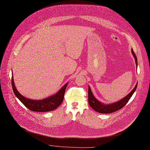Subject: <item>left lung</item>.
Masks as SVG:
<instances>
[{"label": "left lung", "mask_w": 150, "mask_h": 150, "mask_svg": "<svg viewBox=\"0 0 150 150\" xmlns=\"http://www.w3.org/2000/svg\"><path fill=\"white\" fill-rule=\"evenodd\" d=\"M132 53L133 54V56L134 57V58L136 59V66H137V59L136 54L134 52L133 50L132 49ZM137 86V83L136 84L135 88L132 89V91L127 95V96H126L125 98L123 99L120 100V101L116 102V103H112L110 105H104L103 103H101L100 101L97 100L95 97H93V94L91 92V88L89 86V90H88V103L89 105L91 106L92 109H93L95 111H96L98 112L102 113V114H109V113H112L114 112H115L118 110L120 109L123 107H124L126 104L128 103V101L129 100L132 96L133 95L134 92H135L136 88Z\"/></svg>", "instance_id": "obj_1"}]
</instances>
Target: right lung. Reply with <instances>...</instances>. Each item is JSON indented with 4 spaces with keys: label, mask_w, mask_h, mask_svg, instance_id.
I'll use <instances>...</instances> for the list:
<instances>
[{
    "label": "right lung",
    "mask_w": 150,
    "mask_h": 150,
    "mask_svg": "<svg viewBox=\"0 0 150 150\" xmlns=\"http://www.w3.org/2000/svg\"><path fill=\"white\" fill-rule=\"evenodd\" d=\"M11 84L13 92L18 99L30 111L35 112H47L57 108L64 99L65 91L68 83H66L63 87L54 96L41 100H33L27 98L22 96L16 89L12 76Z\"/></svg>",
    "instance_id": "right-lung-1"
}]
</instances>
